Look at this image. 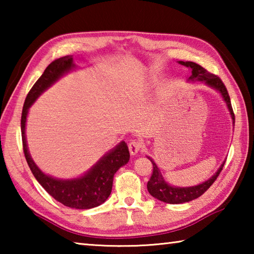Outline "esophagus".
Segmentation results:
<instances>
[{
    "mask_svg": "<svg viewBox=\"0 0 254 254\" xmlns=\"http://www.w3.org/2000/svg\"><path fill=\"white\" fill-rule=\"evenodd\" d=\"M142 149V143L137 140H131L128 142V151H130L131 154H136L140 150Z\"/></svg>",
    "mask_w": 254,
    "mask_h": 254,
    "instance_id": "esophagus-1",
    "label": "esophagus"
}]
</instances>
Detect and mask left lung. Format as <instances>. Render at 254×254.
Returning <instances> with one entry per match:
<instances>
[{
  "mask_svg": "<svg viewBox=\"0 0 254 254\" xmlns=\"http://www.w3.org/2000/svg\"><path fill=\"white\" fill-rule=\"evenodd\" d=\"M179 64H182V65L190 68L191 76L189 77V78L192 80L197 79L199 81H204V83L209 85L210 87L217 89V91L222 94V96H223V98H224V101L227 104V107H229V110L231 112L232 119H233V121H235L234 112H233V109H232L229 92H227L225 85H224V83H223L220 77L212 74V72H208L205 69V68L199 66L198 64H196V63L179 62ZM149 159H150V161L152 162L153 168H152L151 177H150V180L147 185L148 191L150 192V195H152L154 197V198H157L161 201H165V203H168V204H182V203H187V201H190V200L198 198L199 196L203 195L204 192L207 190L210 186H212L215 180L217 179L218 175L221 174V171L225 163V161L222 163L221 168L217 170V173L215 174L212 178L208 179L207 182L197 185V186H194V187L180 188V187H173V186H170L169 184H167L165 182V179L162 178L160 170H159L156 163H154V161L151 158H149Z\"/></svg>",
  "mask_w": 254,
  "mask_h": 254,
  "instance_id": "left-lung-1",
  "label": "left lung"
}]
</instances>
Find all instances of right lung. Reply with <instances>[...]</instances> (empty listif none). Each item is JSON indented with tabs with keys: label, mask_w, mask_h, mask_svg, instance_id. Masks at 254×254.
I'll return each instance as SVG.
<instances>
[{
	"label": "right lung",
	"mask_w": 254,
	"mask_h": 254,
	"mask_svg": "<svg viewBox=\"0 0 254 254\" xmlns=\"http://www.w3.org/2000/svg\"><path fill=\"white\" fill-rule=\"evenodd\" d=\"M74 66L71 56H65V57L56 59L46 68L44 74L34 83L25 97L22 115H21V134H22L25 160L38 183L46 189V191L67 207L88 209L103 204L110 196L115 173L130 159V152H128L127 143L124 141L120 143L114 150L103 157L83 177L71 180H59L45 175L36 166L29 154L24 135L29 107L45 89L48 88L60 76L70 70Z\"/></svg>",
	"instance_id": "add662e5"
}]
</instances>
